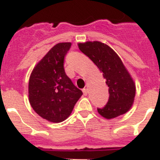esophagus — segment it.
Masks as SVG:
<instances>
[{
  "instance_id": "esophagus-1",
  "label": "esophagus",
  "mask_w": 160,
  "mask_h": 160,
  "mask_svg": "<svg viewBox=\"0 0 160 160\" xmlns=\"http://www.w3.org/2000/svg\"><path fill=\"white\" fill-rule=\"evenodd\" d=\"M82 92H83V94L85 96L88 95V89H87V88H83V89H82Z\"/></svg>"
}]
</instances>
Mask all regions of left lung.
<instances>
[{"label": "left lung", "mask_w": 160, "mask_h": 160, "mask_svg": "<svg viewBox=\"0 0 160 160\" xmlns=\"http://www.w3.org/2000/svg\"><path fill=\"white\" fill-rule=\"evenodd\" d=\"M79 49L102 72L108 86L109 99L98 113L107 119L115 118L131 109L135 96V85L121 59L112 48L98 41L78 44Z\"/></svg>", "instance_id": "1"}]
</instances>
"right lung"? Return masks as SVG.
Returning <instances> with one entry per match:
<instances>
[{
	"instance_id": "1",
	"label": "right lung",
	"mask_w": 160,
	"mask_h": 160,
	"mask_svg": "<svg viewBox=\"0 0 160 160\" xmlns=\"http://www.w3.org/2000/svg\"><path fill=\"white\" fill-rule=\"evenodd\" d=\"M71 45V43H59L53 46L34 67L29 78V103L37 114L50 122L66 120L82 95L63 68Z\"/></svg>"
}]
</instances>
